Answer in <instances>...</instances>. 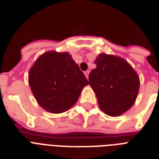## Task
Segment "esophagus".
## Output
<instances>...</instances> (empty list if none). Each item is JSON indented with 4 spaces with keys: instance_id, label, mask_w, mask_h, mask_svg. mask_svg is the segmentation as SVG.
<instances>
[{
    "instance_id": "esophagus-1",
    "label": "esophagus",
    "mask_w": 159,
    "mask_h": 159,
    "mask_svg": "<svg viewBox=\"0 0 159 159\" xmlns=\"http://www.w3.org/2000/svg\"><path fill=\"white\" fill-rule=\"evenodd\" d=\"M89 73H90L89 70H87V71H86V72H84L85 76H86V77H87V79H88V77H89Z\"/></svg>"
}]
</instances>
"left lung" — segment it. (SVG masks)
<instances>
[{"mask_svg":"<svg viewBox=\"0 0 159 159\" xmlns=\"http://www.w3.org/2000/svg\"><path fill=\"white\" fill-rule=\"evenodd\" d=\"M95 63L97 67L89 74V84L100 108L108 116H120L135 102L139 87L138 75L125 60L113 55H98Z\"/></svg>","mask_w":159,"mask_h":159,"instance_id":"8db88e82","label":"left lung"}]
</instances>
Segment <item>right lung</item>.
Instances as JSON below:
<instances>
[{
  "mask_svg": "<svg viewBox=\"0 0 159 159\" xmlns=\"http://www.w3.org/2000/svg\"><path fill=\"white\" fill-rule=\"evenodd\" d=\"M29 83L37 102L51 113H62L77 102L88 81L67 53L48 52L36 60Z\"/></svg>",
  "mask_w": 159,
  "mask_h": 159,
  "instance_id": "obj_1",
  "label": "right lung"
}]
</instances>
